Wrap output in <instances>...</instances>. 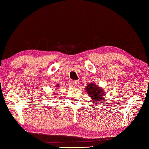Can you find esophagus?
Returning a JSON list of instances; mask_svg holds the SVG:
<instances>
[{
    "label": "esophagus",
    "instance_id": "esophagus-1",
    "mask_svg": "<svg viewBox=\"0 0 149 149\" xmlns=\"http://www.w3.org/2000/svg\"><path fill=\"white\" fill-rule=\"evenodd\" d=\"M79 84V81L78 80H74L72 81V85H73L74 86H77Z\"/></svg>",
    "mask_w": 149,
    "mask_h": 149
}]
</instances>
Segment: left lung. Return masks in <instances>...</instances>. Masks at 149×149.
I'll use <instances>...</instances> for the list:
<instances>
[{
	"instance_id": "1",
	"label": "left lung",
	"mask_w": 149,
	"mask_h": 149,
	"mask_svg": "<svg viewBox=\"0 0 149 149\" xmlns=\"http://www.w3.org/2000/svg\"><path fill=\"white\" fill-rule=\"evenodd\" d=\"M85 89L89 96L93 100V102H95L94 103H99L100 100H103L102 98L105 93L104 90L95 83H90Z\"/></svg>"
}]
</instances>
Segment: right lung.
Masks as SVG:
<instances>
[{"label": "right lung", "instance_id": "right-lung-1", "mask_svg": "<svg viewBox=\"0 0 149 149\" xmlns=\"http://www.w3.org/2000/svg\"><path fill=\"white\" fill-rule=\"evenodd\" d=\"M56 86H57V87H59V85H56Z\"/></svg>", "mask_w": 149, "mask_h": 149}]
</instances>
